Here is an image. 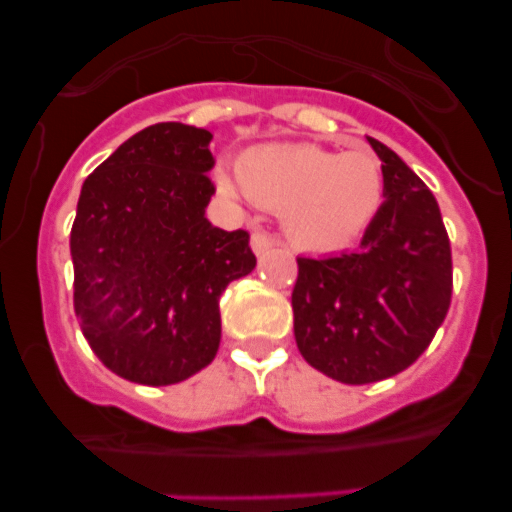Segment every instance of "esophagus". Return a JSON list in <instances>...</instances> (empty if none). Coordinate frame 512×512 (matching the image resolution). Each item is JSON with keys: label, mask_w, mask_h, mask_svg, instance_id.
Here are the masks:
<instances>
[{"label": "esophagus", "mask_w": 512, "mask_h": 512, "mask_svg": "<svg viewBox=\"0 0 512 512\" xmlns=\"http://www.w3.org/2000/svg\"><path fill=\"white\" fill-rule=\"evenodd\" d=\"M250 245H252V252H255V255H265V252H270L272 247L277 245V240L275 237L265 235V232H252Z\"/></svg>", "instance_id": "1"}]
</instances>
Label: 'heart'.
<instances>
[{
	"instance_id": "b5f03b06",
	"label": "heart",
	"mask_w": 512,
	"mask_h": 512,
	"mask_svg": "<svg viewBox=\"0 0 512 512\" xmlns=\"http://www.w3.org/2000/svg\"><path fill=\"white\" fill-rule=\"evenodd\" d=\"M215 173L227 198L247 193L252 203L280 210L287 235L304 250L334 252L359 240L384 200L381 163L369 151L334 153L317 143L255 146L237 165Z\"/></svg>"
}]
</instances>
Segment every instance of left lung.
Returning a JSON list of instances; mask_svg holds the SVG:
<instances>
[{"label":"left lung","mask_w":512,"mask_h":512,"mask_svg":"<svg viewBox=\"0 0 512 512\" xmlns=\"http://www.w3.org/2000/svg\"><path fill=\"white\" fill-rule=\"evenodd\" d=\"M369 143L386 200L359 250L297 257L292 289L299 354L342 384H374L409 369L451 307V242L436 198L389 146Z\"/></svg>","instance_id":"8db88e82"}]
</instances>
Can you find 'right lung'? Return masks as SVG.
<instances>
[{
	"label": "right lung",
	"instance_id": "right-lung-1",
	"mask_svg": "<svg viewBox=\"0 0 512 512\" xmlns=\"http://www.w3.org/2000/svg\"><path fill=\"white\" fill-rule=\"evenodd\" d=\"M213 133L156 123L84 180L71 227L74 309L103 366L146 386L185 381L220 347V294L257 260L245 230L205 218Z\"/></svg>",
	"mask_w": 512,
	"mask_h": 512
}]
</instances>
